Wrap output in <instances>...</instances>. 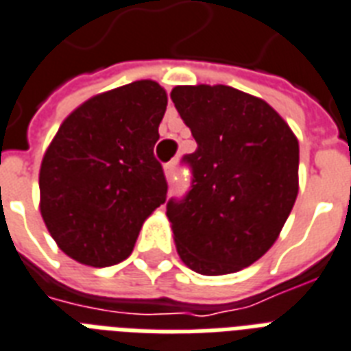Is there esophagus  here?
I'll list each match as a JSON object with an SVG mask.
<instances>
[{"label":"esophagus","mask_w":351,"mask_h":351,"mask_svg":"<svg viewBox=\"0 0 351 351\" xmlns=\"http://www.w3.org/2000/svg\"><path fill=\"white\" fill-rule=\"evenodd\" d=\"M175 169H176V162H169V164H165V167H164L165 180L167 182L173 180V176H175Z\"/></svg>","instance_id":"obj_1"}]
</instances>
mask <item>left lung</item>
I'll list each match as a JSON object with an SVG mask.
<instances>
[{
	"label": "left lung",
	"instance_id": "obj_1",
	"mask_svg": "<svg viewBox=\"0 0 351 351\" xmlns=\"http://www.w3.org/2000/svg\"><path fill=\"white\" fill-rule=\"evenodd\" d=\"M197 151L186 199L167 202L176 252L204 276L232 274L276 243L298 195V140L263 99L224 84L175 86Z\"/></svg>",
	"mask_w": 351,
	"mask_h": 351
}]
</instances>
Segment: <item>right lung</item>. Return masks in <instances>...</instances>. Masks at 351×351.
I'll use <instances>...</instances> for the list:
<instances>
[{"label": "right lung", "mask_w": 351, "mask_h": 351, "mask_svg": "<svg viewBox=\"0 0 351 351\" xmlns=\"http://www.w3.org/2000/svg\"><path fill=\"white\" fill-rule=\"evenodd\" d=\"M167 92L136 80L97 93L62 121L40 165V213L66 256L110 267L132 254L167 182L154 158Z\"/></svg>", "instance_id": "1"}]
</instances>
